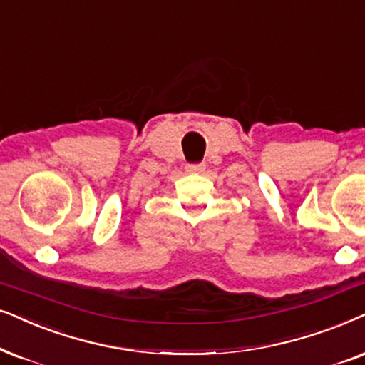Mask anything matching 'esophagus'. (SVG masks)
<instances>
[{"mask_svg": "<svg viewBox=\"0 0 365 365\" xmlns=\"http://www.w3.org/2000/svg\"><path fill=\"white\" fill-rule=\"evenodd\" d=\"M187 172L188 173H203L205 172V165L203 163H192V165H187Z\"/></svg>", "mask_w": 365, "mask_h": 365, "instance_id": "34e87169", "label": "esophagus"}]
</instances>
